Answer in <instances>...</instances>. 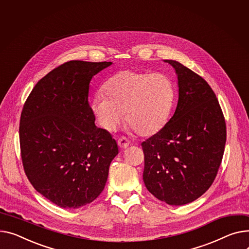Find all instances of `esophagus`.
<instances>
[{
	"instance_id": "obj_1",
	"label": "esophagus",
	"mask_w": 249,
	"mask_h": 249,
	"mask_svg": "<svg viewBox=\"0 0 249 249\" xmlns=\"http://www.w3.org/2000/svg\"><path fill=\"white\" fill-rule=\"evenodd\" d=\"M129 144H130V141L126 137H124V136H122V137H120L118 139V146L120 148H122V149L127 148L129 146Z\"/></svg>"
}]
</instances>
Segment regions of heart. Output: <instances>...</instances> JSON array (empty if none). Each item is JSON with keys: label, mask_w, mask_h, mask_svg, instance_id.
<instances>
[{"label": "heart", "mask_w": 249, "mask_h": 249, "mask_svg": "<svg viewBox=\"0 0 249 249\" xmlns=\"http://www.w3.org/2000/svg\"><path fill=\"white\" fill-rule=\"evenodd\" d=\"M92 104L97 122L113 131L123 118L140 136H151L167 123L175 99V86L163 73L122 70L114 74Z\"/></svg>", "instance_id": "obj_1"}]
</instances>
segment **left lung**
<instances>
[{"mask_svg":"<svg viewBox=\"0 0 249 249\" xmlns=\"http://www.w3.org/2000/svg\"><path fill=\"white\" fill-rule=\"evenodd\" d=\"M178 78L179 97L170 120L141 143L143 180L157 199L184 205L212 185L226 142L225 119L208 83L182 64L166 60Z\"/></svg>","mask_w":249,"mask_h":249,"instance_id":"obj_1","label":"left lung"}]
</instances>
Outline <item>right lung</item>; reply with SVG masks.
Instances as JSON below:
<instances>
[{"instance_id":"obj_1","label":"right lung","mask_w":249,"mask_h":249,"mask_svg":"<svg viewBox=\"0 0 249 249\" xmlns=\"http://www.w3.org/2000/svg\"><path fill=\"white\" fill-rule=\"evenodd\" d=\"M111 62L69 61L43 77L20 119V148L31 184L63 208L91 203L103 191L118 146L95 125L89 83Z\"/></svg>"}]
</instances>
